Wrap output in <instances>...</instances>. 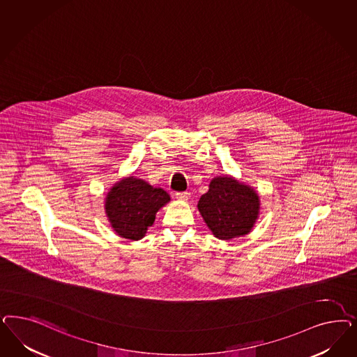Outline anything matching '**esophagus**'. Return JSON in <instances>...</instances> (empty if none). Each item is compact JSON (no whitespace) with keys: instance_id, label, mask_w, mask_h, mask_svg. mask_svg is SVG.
<instances>
[{"instance_id":"esophagus-1","label":"esophagus","mask_w":357,"mask_h":357,"mask_svg":"<svg viewBox=\"0 0 357 357\" xmlns=\"http://www.w3.org/2000/svg\"><path fill=\"white\" fill-rule=\"evenodd\" d=\"M189 197H190V195L188 192H178V193H176V198L180 199V201H188Z\"/></svg>"}]
</instances>
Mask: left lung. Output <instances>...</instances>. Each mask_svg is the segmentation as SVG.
Wrapping results in <instances>:
<instances>
[{
  "label": "left lung",
  "instance_id": "obj_1",
  "mask_svg": "<svg viewBox=\"0 0 357 357\" xmlns=\"http://www.w3.org/2000/svg\"><path fill=\"white\" fill-rule=\"evenodd\" d=\"M197 207L213 235L230 241L251 232L259 217L260 198L250 185L231 176H219L210 181Z\"/></svg>",
  "mask_w": 357,
  "mask_h": 357
}]
</instances>
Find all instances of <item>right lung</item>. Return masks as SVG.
<instances>
[{
  "mask_svg": "<svg viewBox=\"0 0 357 357\" xmlns=\"http://www.w3.org/2000/svg\"><path fill=\"white\" fill-rule=\"evenodd\" d=\"M169 201L171 197L161 188H153L144 180L130 176L110 189L105 211L119 236L139 241L155 222L156 213Z\"/></svg>",
  "mask_w": 357,
  "mask_h": 357,
  "instance_id": "obj_1",
  "label": "right lung"
}]
</instances>
